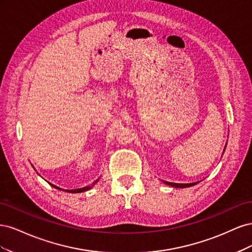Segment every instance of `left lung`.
<instances>
[{"instance_id":"obj_1","label":"left lung","mask_w":252,"mask_h":252,"mask_svg":"<svg viewBox=\"0 0 252 252\" xmlns=\"http://www.w3.org/2000/svg\"><path fill=\"white\" fill-rule=\"evenodd\" d=\"M162 182L164 183V184L169 185V186L174 187V188H187V187L194 186L195 184H197V183H199V182H195V183H189V184H180V183H171V182H166V181H162Z\"/></svg>"}]
</instances>
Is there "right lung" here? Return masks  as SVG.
<instances>
[{
    "instance_id": "1",
    "label": "right lung",
    "mask_w": 252,
    "mask_h": 252,
    "mask_svg": "<svg viewBox=\"0 0 252 252\" xmlns=\"http://www.w3.org/2000/svg\"><path fill=\"white\" fill-rule=\"evenodd\" d=\"M97 181H98V179L93 183V185L85 186V187H83V188H78V189H70V190L66 189L65 191H66V192H71V193H79V192H84V191H87V190H89L90 188H93V187L94 186V184H95V183H96ZM49 184H50L52 187H55V188H57V189H59V190H64V189H62V188H60V187H58V186H56V185L51 184V183H49Z\"/></svg>"
}]
</instances>
